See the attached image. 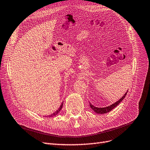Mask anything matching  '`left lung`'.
Listing matches in <instances>:
<instances>
[{"label":"left lung","instance_id":"left-lung-1","mask_svg":"<svg viewBox=\"0 0 150 150\" xmlns=\"http://www.w3.org/2000/svg\"><path fill=\"white\" fill-rule=\"evenodd\" d=\"M127 91H128V90L123 95V96L122 97V98H120L118 101H117L116 102H115L114 103H113V104H112L110 105H109V106H108V107H102V108L96 107L94 106V105H93L90 102V107H91V108L92 109V110H93L94 112H95L96 113H97V114H106V113H108L109 112H110L112 110H113V109H114V108H115L117 106V105H118L121 102H122V101L124 99L125 96H126V95L127 93Z\"/></svg>","mask_w":150,"mask_h":150}]
</instances>
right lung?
I'll return each mask as SVG.
<instances>
[{
	"mask_svg": "<svg viewBox=\"0 0 150 150\" xmlns=\"http://www.w3.org/2000/svg\"><path fill=\"white\" fill-rule=\"evenodd\" d=\"M63 102L61 103V105H60V107L58 108V110H57L55 112H54L53 114H52L51 115H47V116H46V117H54V116L57 115V114H59V112L60 111V110H61L62 108L63 103H64Z\"/></svg>",
	"mask_w": 150,
	"mask_h": 150,
	"instance_id": "right-lung-1",
	"label": "right lung"
}]
</instances>
